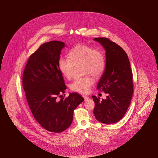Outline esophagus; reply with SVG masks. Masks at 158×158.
Segmentation results:
<instances>
[{
    "instance_id": "1",
    "label": "esophagus",
    "mask_w": 158,
    "mask_h": 158,
    "mask_svg": "<svg viewBox=\"0 0 158 158\" xmlns=\"http://www.w3.org/2000/svg\"><path fill=\"white\" fill-rule=\"evenodd\" d=\"M83 97L84 98V99H85V101H87L88 99H89V97H88V96H86V95H83Z\"/></svg>"
}]
</instances>
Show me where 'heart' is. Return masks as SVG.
<instances>
[{
  "instance_id": "1",
  "label": "heart",
  "mask_w": 158,
  "mask_h": 158,
  "mask_svg": "<svg viewBox=\"0 0 158 158\" xmlns=\"http://www.w3.org/2000/svg\"><path fill=\"white\" fill-rule=\"evenodd\" d=\"M68 59L60 58L58 67L60 73L67 79H70L74 66L83 65V74L99 77L105 68V57L101 52L85 44H79L72 48L68 53ZM94 80L89 76L77 79L70 87L73 91L85 94L89 92Z\"/></svg>"
}]
</instances>
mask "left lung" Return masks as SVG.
Listing matches in <instances>:
<instances>
[{"label":"left lung","instance_id":"1","mask_svg":"<svg viewBox=\"0 0 158 158\" xmlns=\"http://www.w3.org/2000/svg\"><path fill=\"white\" fill-rule=\"evenodd\" d=\"M105 50V70L97 85L107 94L106 98L92 96L95 102L94 114L104 124L115 123L123 117L133 93V74L127 55L120 46L106 38H95Z\"/></svg>","mask_w":158,"mask_h":158}]
</instances>
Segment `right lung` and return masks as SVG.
I'll list each match as a JSON object with an SVG mask.
<instances>
[{
  "label": "right lung",
  "mask_w": 158,
  "mask_h": 158,
  "mask_svg": "<svg viewBox=\"0 0 158 158\" xmlns=\"http://www.w3.org/2000/svg\"><path fill=\"white\" fill-rule=\"evenodd\" d=\"M64 47L65 43L58 41L41 45L30 57L23 74V88L31 112L43 127L53 133L69 127L74 110L84 101L76 93H70L60 101L57 99L66 89L58 67Z\"/></svg>",
  "instance_id": "add662e5"
}]
</instances>
